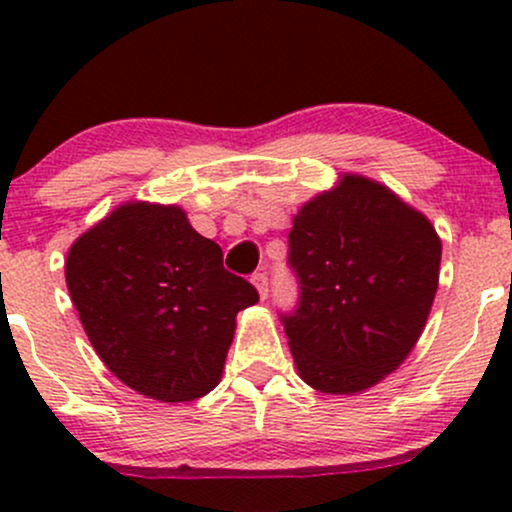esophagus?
Segmentation results:
<instances>
[{
    "label": "esophagus",
    "mask_w": 512,
    "mask_h": 512,
    "mask_svg": "<svg viewBox=\"0 0 512 512\" xmlns=\"http://www.w3.org/2000/svg\"><path fill=\"white\" fill-rule=\"evenodd\" d=\"M252 284H255L257 293H260V298L264 301V298L269 296V276H267V272H255V274H252Z\"/></svg>",
    "instance_id": "obj_1"
}]
</instances>
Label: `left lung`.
<instances>
[{
	"mask_svg": "<svg viewBox=\"0 0 512 512\" xmlns=\"http://www.w3.org/2000/svg\"><path fill=\"white\" fill-rule=\"evenodd\" d=\"M289 267L298 303L279 317L298 373L315 390L349 395L392 373L421 337L440 238L387 187L346 175L293 219Z\"/></svg>",
	"mask_w": 512,
	"mask_h": 512,
	"instance_id": "8db88e82",
	"label": "left lung"
}]
</instances>
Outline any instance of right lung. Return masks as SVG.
<instances>
[{
  "instance_id": "1",
  "label": "right lung",
  "mask_w": 512,
  "mask_h": 512,
  "mask_svg": "<svg viewBox=\"0 0 512 512\" xmlns=\"http://www.w3.org/2000/svg\"><path fill=\"white\" fill-rule=\"evenodd\" d=\"M81 325L110 373L139 395L190 402L219 385L236 315L260 301L185 211L122 204L64 264Z\"/></svg>"
}]
</instances>
